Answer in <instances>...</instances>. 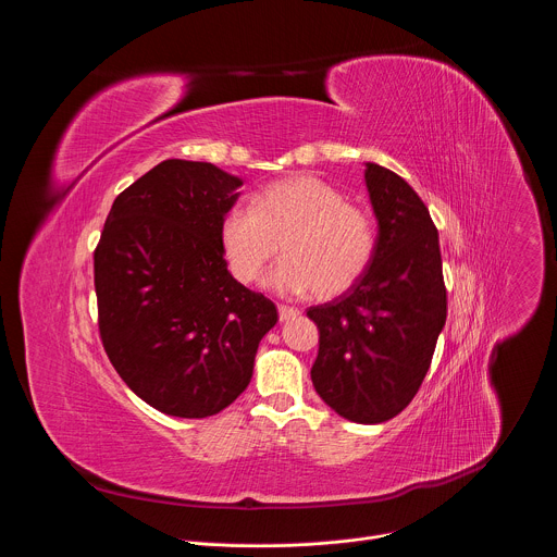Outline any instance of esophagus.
<instances>
[{"label": "esophagus", "mask_w": 557, "mask_h": 557, "mask_svg": "<svg viewBox=\"0 0 557 557\" xmlns=\"http://www.w3.org/2000/svg\"><path fill=\"white\" fill-rule=\"evenodd\" d=\"M277 312H280V322L295 320V317L299 314V310H297V308H293V306H284V304H280V306H277Z\"/></svg>", "instance_id": "esophagus-1"}]
</instances>
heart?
Wrapping results in <instances>:
<instances>
[{
    "mask_svg": "<svg viewBox=\"0 0 557 557\" xmlns=\"http://www.w3.org/2000/svg\"><path fill=\"white\" fill-rule=\"evenodd\" d=\"M374 245L368 213L308 174L267 185L251 207L235 205L220 222V249L231 275L253 284L282 247L286 258L267 284L290 295H342L368 271Z\"/></svg>",
    "mask_w": 557,
    "mask_h": 557,
    "instance_id": "obj_1",
    "label": "heart"
}]
</instances>
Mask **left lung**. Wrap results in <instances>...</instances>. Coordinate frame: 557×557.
Segmentation results:
<instances>
[{"label":"left lung","instance_id":"1","mask_svg":"<svg viewBox=\"0 0 557 557\" xmlns=\"http://www.w3.org/2000/svg\"><path fill=\"white\" fill-rule=\"evenodd\" d=\"M379 222L374 256L337 299L310 306L320 350L310 370L324 404L355 423H383L419 392L447 317L438 231L419 194L394 172L366 163Z\"/></svg>","mask_w":557,"mask_h":557}]
</instances>
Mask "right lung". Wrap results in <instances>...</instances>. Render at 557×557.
<instances>
[{
	"label": "right lung",
	"instance_id": "right-lung-1",
	"mask_svg": "<svg viewBox=\"0 0 557 557\" xmlns=\"http://www.w3.org/2000/svg\"><path fill=\"white\" fill-rule=\"evenodd\" d=\"M237 176L170 158L121 191L95 249L103 348L145 404L181 419L240 396L277 308L226 271L220 222Z\"/></svg>",
	"mask_w": 557,
	"mask_h": 557
}]
</instances>
